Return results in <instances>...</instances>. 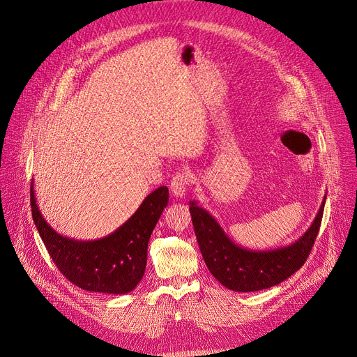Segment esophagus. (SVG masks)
I'll use <instances>...</instances> for the list:
<instances>
[{
	"instance_id": "esophagus-1",
	"label": "esophagus",
	"mask_w": 357,
	"mask_h": 357,
	"mask_svg": "<svg viewBox=\"0 0 357 357\" xmlns=\"http://www.w3.org/2000/svg\"><path fill=\"white\" fill-rule=\"evenodd\" d=\"M188 183H190V172L186 171L178 172L171 181V191L174 197L183 198L186 194V190H188Z\"/></svg>"
}]
</instances>
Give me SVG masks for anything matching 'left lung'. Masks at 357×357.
<instances>
[{
  "label": "left lung",
  "instance_id": "left-lung-1",
  "mask_svg": "<svg viewBox=\"0 0 357 357\" xmlns=\"http://www.w3.org/2000/svg\"><path fill=\"white\" fill-rule=\"evenodd\" d=\"M326 199L327 195L301 237L291 245L268 250L237 245L197 199H191L190 213L205 265L222 287L236 292L261 291L284 282L305 264L321 226Z\"/></svg>",
  "mask_w": 357,
  "mask_h": 357
}]
</instances>
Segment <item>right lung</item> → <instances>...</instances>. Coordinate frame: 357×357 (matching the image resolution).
I'll use <instances>...</instances> for the list:
<instances>
[{"label":"right lung","instance_id":"obj_1","mask_svg":"<svg viewBox=\"0 0 357 357\" xmlns=\"http://www.w3.org/2000/svg\"><path fill=\"white\" fill-rule=\"evenodd\" d=\"M167 202V186H159L116 231L97 240H77L53 230L37 205L33 181L30 190L33 221L58 269L81 289L112 295L131 292L139 285L149 238Z\"/></svg>","mask_w":357,"mask_h":357}]
</instances>
